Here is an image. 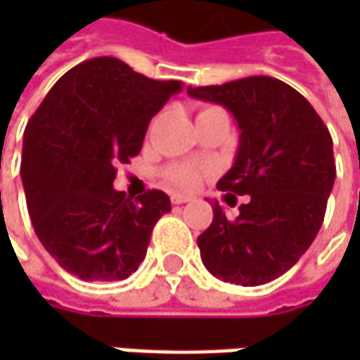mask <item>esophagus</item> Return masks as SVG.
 <instances>
[{"label": "esophagus", "instance_id": "34e87169", "mask_svg": "<svg viewBox=\"0 0 360 360\" xmlns=\"http://www.w3.org/2000/svg\"><path fill=\"white\" fill-rule=\"evenodd\" d=\"M172 204H184V202H190L192 198L190 196H184V194H172Z\"/></svg>", "mask_w": 360, "mask_h": 360}]
</instances>
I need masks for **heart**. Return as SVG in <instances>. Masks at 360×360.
I'll use <instances>...</instances> for the list:
<instances>
[{"instance_id": "obj_1", "label": "heart", "mask_w": 360, "mask_h": 360, "mask_svg": "<svg viewBox=\"0 0 360 360\" xmlns=\"http://www.w3.org/2000/svg\"><path fill=\"white\" fill-rule=\"evenodd\" d=\"M210 110H218V108H204L202 112H210ZM204 174H206V170L198 168V166L176 164V166L166 168V182L172 188H176V190H194L202 182Z\"/></svg>"}]
</instances>
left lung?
Segmentation results:
<instances>
[{
	"mask_svg": "<svg viewBox=\"0 0 360 360\" xmlns=\"http://www.w3.org/2000/svg\"><path fill=\"white\" fill-rule=\"evenodd\" d=\"M188 94L224 105L238 122V154L216 186L229 192L230 206L248 196L236 218L214 202L212 224L198 236L202 262L224 283H270L297 264L323 226L337 176L328 128L304 96L276 77L190 86Z\"/></svg>",
	"mask_w": 360,
	"mask_h": 360,
	"instance_id": "left-lung-1",
	"label": "left lung"
}]
</instances>
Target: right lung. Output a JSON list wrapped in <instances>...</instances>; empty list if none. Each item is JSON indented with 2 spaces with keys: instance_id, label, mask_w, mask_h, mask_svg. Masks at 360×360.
Listing matches in <instances>:
<instances>
[{
  "instance_id": "add662e5",
  "label": "right lung",
  "mask_w": 360,
  "mask_h": 360,
  "mask_svg": "<svg viewBox=\"0 0 360 360\" xmlns=\"http://www.w3.org/2000/svg\"><path fill=\"white\" fill-rule=\"evenodd\" d=\"M182 88L104 56L63 74L30 118L21 154L27 210L39 242L70 274L124 281L144 260L170 198L148 190L131 200L114 190L116 166L140 154L150 120Z\"/></svg>"
}]
</instances>
